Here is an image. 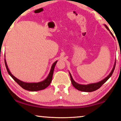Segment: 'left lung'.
<instances>
[{"label":"left lung","instance_id":"1","mask_svg":"<svg viewBox=\"0 0 121 121\" xmlns=\"http://www.w3.org/2000/svg\"><path fill=\"white\" fill-rule=\"evenodd\" d=\"M105 27L106 29L110 32V34L112 35V36L114 38V36L112 34V32L110 31V30L109 29L108 26L106 25V24H104ZM115 65H116V61L115 62V63L114 65V67L113 68L111 71V72L108 75L107 77L105 78L104 79H102V81L99 82L97 83H91V84H87V85H83V84H78L76 82L73 80L72 76H71V73L69 72V75H70V79H71V83H72L73 85V87H75L77 90H79V91H83V92H93L95 91V90H98V89L101 86L105 83L106 81H107L109 78L111 77V76L112 75V73H113L114 69H115Z\"/></svg>","mask_w":121,"mask_h":121}]
</instances>
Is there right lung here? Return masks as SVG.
Here are the masks:
<instances>
[{
    "mask_svg": "<svg viewBox=\"0 0 121 121\" xmlns=\"http://www.w3.org/2000/svg\"><path fill=\"white\" fill-rule=\"evenodd\" d=\"M57 62H58V61H56V62H54L53 63L48 76L45 79L44 81L37 83H26L23 81H21V80H20V79H17V78H16L12 74V73L10 72L9 68H8L6 61L5 59V66L6 68L7 69L8 73H9V75L11 76L12 77V78H13L21 87L23 88V89H25L26 90H28V91H39V90H42L45 89V88L48 87V86H49V85H50L51 83V81H52L53 71H54L55 66H56V65Z\"/></svg>",
    "mask_w": 121,
    "mask_h": 121,
    "instance_id": "1",
    "label": "right lung"
}]
</instances>
